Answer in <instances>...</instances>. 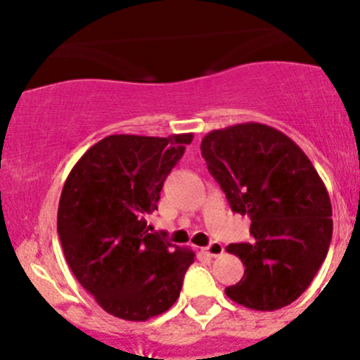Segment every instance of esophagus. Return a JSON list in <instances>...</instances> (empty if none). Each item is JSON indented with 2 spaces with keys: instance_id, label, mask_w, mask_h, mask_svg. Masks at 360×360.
I'll return each instance as SVG.
<instances>
[{
  "instance_id": "esophagus-1",
  "label": "esophagus",
  "mask_w": 360,
  "mask_h": 360,
  "mask_svg": "<svg viewBox=\"0 0 360 360\" xmlns=\"http://www.w3.org/2000/svg\"><path fill=\"white\" fill-rule=\"evenodd\" d=\"M203 252L209 254L210 257H217V256H221V254L224 252V248H223V244H221V242H210L207 248H203Z\"/></svg>"
}]
</instances>
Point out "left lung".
<instances>
[{
  "label": "left lung",
  "instance_id": "left-lung-1",
  "mask_svg": "<svg viewBox=\"0 0 360 360\" xmlns=\"http://www.w3.org/2000/svg\"><path fill=\"white\" fill-rule=\"evenodd\" d=\"M200 150L231 210L249 216L254 237L226 248L245 271L224 292L250 310L288 307L314 281L331 244L333 207L321 176L292 139L263 123L212 130Z\"/></svg>",
  "mask_w": 360,
  "mask_h": 360
}]
</instances>
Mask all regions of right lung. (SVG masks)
I'll use <instances>...</instances> for the list:
<instances>
[{
    "instance_id": "right-lung-1",
    "label": "right lung",
    "mask_w": 360,
    "mask_h": 360,
    "mask_svg": "<svg viewBox=\"0 0 360 360\" xmlns=\"http://www.w3.org/2000/svg\"><path fill=\"white\" fill-rule=\"evenodd\" d=\"M193 134L148 137L116 134L94 144L64 183L57 233L64 256L97 304L112 317L143 322L169 310L195 261L148 233L163 181Z\"/></svg>"
}]
</instances>
